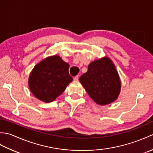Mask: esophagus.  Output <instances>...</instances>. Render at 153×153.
I'll return each mask as SVG.
<instances>
[{
	"label": "esophagus",
	"instance_id": "obj_1",
	"mask_svg": "<svg viewBox=\"0 0 153 153\" xmlns=\"http://www.w3.org/2000/svg\"><path fill=\"white\" fill-rule=\"evenodd\" d=\"M74 80L76 81V82H77V81L79 80V76H76V77H75L74 78Z\"/></svg>",
	"mask_w": 153,
	"mask_h": 153
}]
</instances>
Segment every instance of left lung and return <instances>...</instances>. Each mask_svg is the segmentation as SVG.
<instances>
[{"mask_svg":"<svg viewBox=\"0 0 153 153\" xmlns=\"http://www.w3.org/2000/svg\"><path fill=\"white\" fill-rule=\"evenodd\" d=\"M79 82L91 98L101 106L114 102L121 90V81L115 65L107 56L91 62Z\"/></svg>","mask_w":153,"mask_h":153,"instance_id":"obj_1","label":"left lung"}]
</instances>
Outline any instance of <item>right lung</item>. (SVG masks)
I'll use <instances>...</instances> for the list:
<instances>
[{
    "label": "right lung",
    "mask_w": 153,
    "mask_h": 153,
    "mask_svg": "<svg viewBox=\"0 0 153 153\" xmlns=\"http://www.w3.org/2000/svg\"><path fill=\"white\" fill-rule=\"evenodd\" d=\"M69 68V64L58 55L44 58L35 65L30 73L28 85L31 92L41 101L53 102L72 82Z\"/></svg>",
    "instance_id": "add662e5"
}]
</instances>
